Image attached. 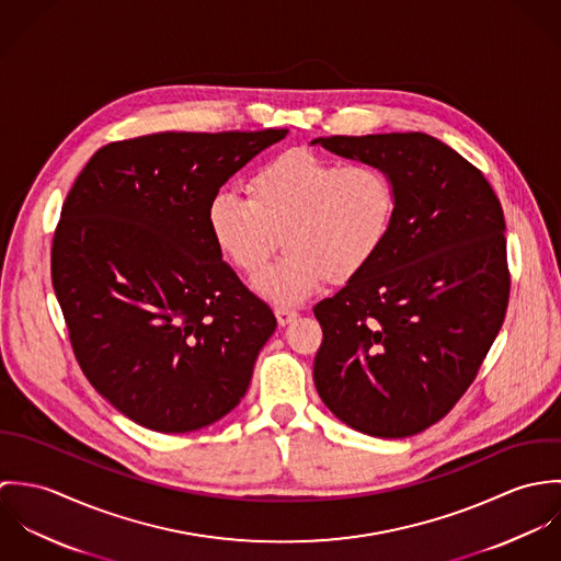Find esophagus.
<instances>
[{
    "label": "esophagus",
    "instance_id": "34e87169",
    "mask_svg": "<svg viewBox=\"0 0 561 561\" xmlns=\"http://www.w3.org/2000/svg\"><path fill=\"white\" fill-rule=\"evenodd\" d=\"M274 313H276V320L280 325H287L294 318H298V311L291 309V307H276Z\"/></svg>",
    "mask_w": 561,
    "mask_h": 561
}]
</instances>
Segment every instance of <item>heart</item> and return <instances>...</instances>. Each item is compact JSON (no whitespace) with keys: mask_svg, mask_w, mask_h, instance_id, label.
I'll return each mask as SVG.
<instances>
[{"mask_svg":"<svg viewBox=\"0 0 561 561\" xmlns=\"http://www.w3.org/2000/svg\"><path fill=\"white\" fill-rule=\"evenodd\" d=\"M396 211L398 185L385 165L294 149L248 179V198L218 192L207 222L218 250L245 276L265 265L280 236L287 252L256 276L254 289L276 305H296L323 278L341 285L365 272Z\"/></svg>","mask_w":561,"mask_h":561,"instance_id":"b5f03b06","label":"heart"}]
</instances>
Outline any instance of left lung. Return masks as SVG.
Instances as JSON below:
<instances>
[{
	"instance_id": "1",
	"label": "left lung",
	"mask_w": 561,
	"mask_h": 561,
	"mask_svg": "<svg viewBox=\"0 0 561 561\" xmlns=\"http://www.w3.org/2000/svg\"><path fill=\"white\" fill-rule=\"evenodd\" d=\"M316 142L385 165L398 185L396 220L378 256L313 309L323 332L318 393L363 434H419L467 393L505 320L501 203L480 168L427 134Z\"/></svg>"
}]
</instances>
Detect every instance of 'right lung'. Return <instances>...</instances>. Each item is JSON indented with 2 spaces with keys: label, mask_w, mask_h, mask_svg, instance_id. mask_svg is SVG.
I'll list each match as a JSON object with an SVG mask.
<instances>
[{
  "label": "right lung",
  "mask_w": 561,
  "mask_h": 561,
  "mask_svg": "<svg viewBox=\"0 0 561 561\" xmlns=\"http://www.w3.org/2000/svg\"><path fill=\"white\" fill-rule=\"evenodd\" d=\"M287 129L163 131L101 147L51 243V283L90 385L131 421L181 434L231 412L276 330L222 261L207 209Z\"/></svg>",
  "instance_id": "1"
}]
</instances>
